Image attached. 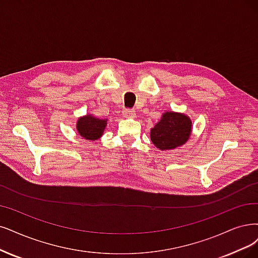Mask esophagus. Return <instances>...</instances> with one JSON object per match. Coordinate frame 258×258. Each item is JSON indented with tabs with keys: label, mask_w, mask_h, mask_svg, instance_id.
<instances>
[{
	"label": "esophagus",
	"mask_w": 258,
	"mask_h": 258,
	"mask_svg": "<svg viewBox=\"0 0 258 258\" xmlns=\"http://www.w3.org/2000/svg\"><path fill=\"white\" fill-rule=\"evenodd\" d=\"M123 114L125 116L126 118H134L136 116V111L134 109H131V108H126L123 110Z\"/></svg>",
	"instance_id": "esophagus-1"
}]
</instances>
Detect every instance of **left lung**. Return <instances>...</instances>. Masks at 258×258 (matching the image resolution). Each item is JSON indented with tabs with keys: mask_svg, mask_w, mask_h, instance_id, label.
Instances as JSON below:
<instances>
[{
	"mask_svg": "<svg viewBox=\"0 0 258 258\" xmlns=\"http://www.w3.org/2000/svg\"><path fill=\"white\" fill-rule=\"evenodd\" d=\"M191 132V120L182 113L169 111L151 130V140L160 150H172L184 145Z\"/></svg>",
	"mask_w": 258,
	"mask_h": 258,
	"instance_id": "obj_1",
	"label": "left lung"
}]
</instances>
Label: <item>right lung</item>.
<instances>
[{
	"label": "right lung",
	"instance_id": "1",
	"mask_svg": "<svg viewBox=\"0 0 258 258\" xmlns=\"http://www.w3.org/2000/svg\"><path fill=\"white\" fill-rule=\"evenodd\" d=\"M105 126H106V120H101L90 116V114L81 118L78 121V125H76L80 135L88 140L99 139L103 134Z\"/></svg>",
	"mask_w": 258,
	"mask_h": 258
}]
</instances>
